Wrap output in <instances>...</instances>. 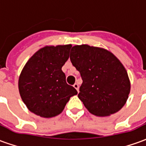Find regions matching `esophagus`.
<instances>
[{
	"label": "esophagus",
	"instance_id": "esophagus-1",
	"mask_svg": "<svg viewBox=\"0 0 146 146\" xmlns=\"http://www.w3.org/2000/svg\"><path fill=\"white\" fill-rule=\"evenodd\" d=\"M73 87H74V88L76 89V91H77V92H79V85H78V84H77V83H75V84H73Z\"/></svg>",
	"mask_w": 146,
	"mask_h": 146
}]
</instances>
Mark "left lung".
<instances>
[{
	"label": "left lung",
	"mask_w": 146,
	"mask_h": 146,
	"mask_svg": "<svg viewBox=\"0 0 146 146\" xmlns=\"http://www.w3.org/2000/svg\"><path fill=\"white\" fill-rule=\"evenodd\" d=\"M70 61L83 80L78 98L90 113L107 116L121 110L131 83L127 70L113 53L88 44L75 45Z\"/></svg>",
	"instance_id": "1"
}]
</instances>
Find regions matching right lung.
I'll return each mask as SVG.
<instances>
[{
  "label": "right lung",
  "instance_id": "obj_1",
  "mask_svg": "<svg viewBox=\"0 0 146 146\" xmlns=\"http://www.w3.org/2000/svg\"><path fill=\"white\" fill-rule=\"evenodd\" d=\"M71 44L45 46L28 60L19 79V91L28 110L50 118L63 111L70 97L77 94L66 81L62 67L69 58Z\"/></svg>",
  "mask_w": 146,
  "mask_h": 146
}]
</instances>
